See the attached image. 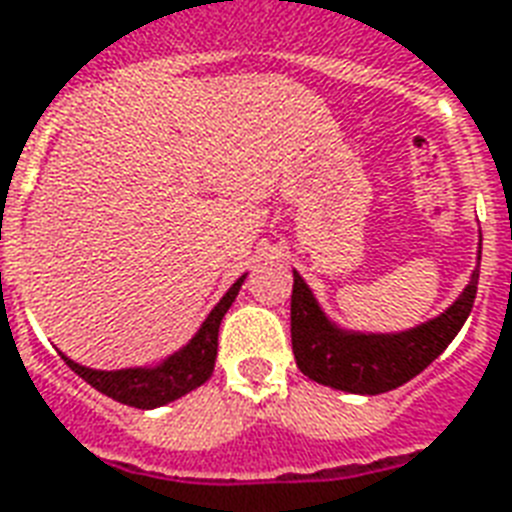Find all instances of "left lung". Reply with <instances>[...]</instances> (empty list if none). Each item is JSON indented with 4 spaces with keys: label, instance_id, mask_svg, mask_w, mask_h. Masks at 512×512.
Returning a JSON list of instances; mask_svg holds the SVG:
<instances>
[{
    "label": "left lung",
    "instance_id": "8db88e82",
    "mask_svg": "<svg viewBox=\"0 0 512 512\" xmlns=\"http://www.w3.org/2000/svg\"><path fill=\"white\" fill-rule=\"evenodd\" d=\"M478 294V270L443 315L399 334H348L329 324L310 288L294 272L291 348L297 367L321 386L348 394H383L424 372L451 345Z\"/></svg>",
    "mask_w": 512,
    "mask_h": 512
}]
</instances>
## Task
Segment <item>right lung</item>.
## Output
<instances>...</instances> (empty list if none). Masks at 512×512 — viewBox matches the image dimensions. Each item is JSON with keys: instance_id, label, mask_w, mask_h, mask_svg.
<instances>
[{"instance_id": "obj_1", "label": "right lung", "mask_w": 512, "mask_h": 512, "mask_svg": "<svg viewBox=\"0 0 512 512\" xmlns=\"http://www.w3.org/2000/svg\"><path fill=\"white\" fill-rule=\"evenodd\" d=\"M242 275L234 283L226 297L215 305V310L207 315V321L197 332V337L191 343L178 351L175 356H169L159 367H137V370H115V372H102V370H88L80 367L72 359L64 356L69 364V370L78 372L80 378L91 383L96 391H102L105 397L121 402V405L140 407V410H151V407H161L172 402V399L183 397L188 391H194L202 383L210 380L215 367V353H218V326L224 321L226 310L232 307L237 291H240Z\"/></svg>"}]
</instances>
